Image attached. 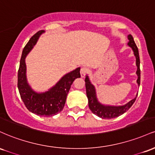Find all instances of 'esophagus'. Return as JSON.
Wrapping results in <instances>:
<instances>
[{
  "label": "esophagus",
  "mask_w": 155,
  "mask_h": 155,
  "mask_svg": "<svg viewBox=\"0 0 155 155\" xmlns=\"http://www.w3.org/2000/svg\"><path fill=\"white\" fill-rule=\"evenodd\" d=\"M88 71V69L85 67H82L81 68V71H80V74H81V76L82 78H84L86 75V74Z\"/></svg>",
  "instance_id": "obj_1"
}]
</instances>
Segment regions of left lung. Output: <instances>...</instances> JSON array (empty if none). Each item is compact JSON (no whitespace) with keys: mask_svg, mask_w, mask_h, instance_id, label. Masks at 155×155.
Masks as SVG:
<instances>
[{"mask_svg":"<svg viewBox=\"0 0 155 155\" xmlns=\"http://www.w3.org/2000/svg\"><path fill=\"white\" fill-rule=\"evenodd\" d=\"M129 41L127 44L129 47L132 48L133 51V54L136 59V66H137V71L136 74L138 76V79H137V84L138 86H140V58L139 54H138V49L137 48V46L133 40V36L130 34L127 35ZM85 87H86V92L87 96L88 98V104L89 108L91 110V111L94 114L97 115V117H101L102 119H112L117 117L120 115L123 114L125 113L132 106V105L134 104L136 101V97L133 98V100L129 101L127 104H126L124 106H105V105L101 104L98 101H97V96H96V91L95 87L93 84H92L90 82V79L88 76H86L85 78Z\"/></svg>","mask_w":155,"mask_h":155,"instance_id":"obj_1","label":"left lung"}]
</instances>
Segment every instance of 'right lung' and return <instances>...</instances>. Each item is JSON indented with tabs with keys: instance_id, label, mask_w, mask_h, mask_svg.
Listing matches in <instances>:
<instances>
[{
	"instance_id": "1",
	"label": "right lung",
	"mask_w": 155,
	"mask_h": 155,
	"mask_svg": "<svg viewBox=\"0 0 155 155\" xmlns=\"http://www.w3.org/2000/svg\"><path fill=\"white\" fill-rule=\"evenodd\" d=\"M44 31H39L31 37L22 50L18 71L17 87L25 106L32 113L41 117H52L63 109L67 95L74 81L81 77L80 68L68 73L47 92H36L27 81L25 58Z\"/></svg>"
}]
</instances>
